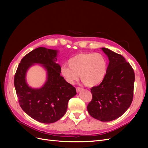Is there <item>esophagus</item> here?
Returning <instances> with one entry per match:
<instances>
[{
    "mask_svg": "<svg viewBox=\"0 0 148 148\" xmlns=\"http://www.w3.org/2000/svg\"><path fill=\"white\" fill-rule=\"evenodd\" d=\"M82 90H83V89L82 88H79V87L77 88V92H79L80 91H82Z\"/></svg>",
    "mask_w": 148,
    "mask_h": 148,
    "instance_id": "34e87169",
    "label": "esophagus"
}]
</instances>
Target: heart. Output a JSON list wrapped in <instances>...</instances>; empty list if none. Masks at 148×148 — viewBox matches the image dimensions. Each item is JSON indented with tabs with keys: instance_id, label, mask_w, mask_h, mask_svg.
I'll use <instances>...</instances> for the list:
<instances>
[{
	"instance_id": "obj_1",
	"label": "heart",
	"mask_w": 148,
	"mask_h": 148,
	"mask_svg": "<svg viewBox=\"0 0 148 148\" xmlns=\"http://www.w3.org/2000/svg\"><path fill=\"white\" fill-rule=\"evenodd\" d=\"M69 65L62 66L60 73L65 82L70 84L77 81L79 75L86 86H97L103 82L107 71V60L99 53H78L69 60Z\"/></svg>"
}]
</instances>
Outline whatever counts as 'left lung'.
Wrapping results in <instances>:
<instances>
[{"label":"left lung","mask_w":148,"mask_h":148,"mask_svg":"<svg viewBox=\"0 0 148 148\" xmlns=\"http://www.w3.org/2000/svg\"><path fill=\"white\" fill-rule=\"evenodd\" d=\"M109 60L103 82L92 87V101L87 106L91 117L101 122L118 119L130 106L133 97L135 73L125 58L109 49L101 48Z\"/></svg>","instance_id":"left-lung-1"}]
</instances>
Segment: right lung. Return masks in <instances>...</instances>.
<instances>
[{
  "label": "right lung",
  "mask_w": 148,
  "mask_h": 148,
  "mask_svg": "<svg viewBox=\"0 0 148 148\" xmlns=\"http://www.w3.org/2000/svg\"><path fill=\"white\" fill-rule=\"evenodd\" d=\"M59 51L44 47L35 49L21 59L14 78V85L21 109L38 122L52 123L65 115L70 99L77 95L76 89L60 75L56 63ZM39 64L47 71V81L42 87L33 88L26 82L30 67Z\"/></svg>",
  "instance_id": "right-lung-1"
}]
</instances>
